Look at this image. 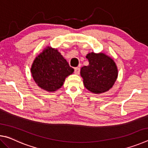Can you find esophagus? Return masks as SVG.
<instances>
[{
  "label": "esophagus",
  "instance_id": "1",
  "mask_svg": "<svg viewBox=\"0 0 148 148\" xmlns=\"http://www.w3.org/2000/svg\"><path fill=\"white\" fill-rule=\"evenodd\" d=\"M80 72V68L79 67H76L74 69V73L76 74H79Z\"/></svg>",
  "mask_w": 148,
  "mask_h": 148
}]
</instances>
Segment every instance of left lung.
<instances>
[{"mask_svg": "<svg viewBox=\"0 0 148 148\" xmlns=\"http://www.w3.org/2000/svg\"><path fill=\"white\" fill-rule=\"evenodd\" d=\"M86 58L89 65L82 67L80 71L84 86L95 94L108 91L114 86L118 75L114 60L103 53L93 52L87 54Z\"/></svg>", "mask_w": 148, "mask_h": 148, "instance_id": "1", "label": "left lung"}]
</instances>
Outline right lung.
Wrapping results in <instances>:
<instances>
[{"label": "right lung", "mask_w": 148, "mask_h": 148, "mask_svg": "<svg viewBox=\"0 0 148 148\" xmlns=\"http://www.w3.org/2000/svg\"><path fill=\"white\" fill-rule=\"evenodd\" d=\"M31 70L36 84L49 92L61 88L65 78L74 72L58 50L49 46L35 58Z\"/></svg>", "instance_id": "obj_1"}]
</instances>
